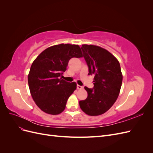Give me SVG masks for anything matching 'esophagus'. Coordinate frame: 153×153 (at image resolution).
<instances>
[{
	"label": "esophagus",
	"mask_w": 153,
	"mask_h": 153,
	"mask_svg": "<svg viewBox=\"0 0 153 153\" xmlns=\"http://www.w3.org/2000/svg\"><path fill=\"white\" fill-rule=\"evenodd\" d=\"M76 88H77V89H83V87L81 86V85H77Z\"/></svg>",
	"instance_id": "esophagus-1"
}]
</instances>
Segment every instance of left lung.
<instances>
[{"label": "left lung", "mask_w": 153, "mask_h": 153, "mask_svg": "<svg viewBox=\"0 0 153 153\" xmlns=\"http://www.w3.org/2000/svg\"><path fill=\"white\" fill-rule=\"evenodd\" d=\"M83 57L89 68V74L94 75V87H85L87 98L79 101L83 112L94 116L104 114L117 100L123 82L118 60L108 51L98 46L83 45Z\"/></svg>", "instance_id": "1"}]
</instances>
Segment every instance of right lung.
I'll list each match as a JSON object with an SVG mask.
<instances>
[{"label":"right lung","mask_w":153,"mask_h":153,"mask_svg":"<svg viewBox=\"0 0 153 153\" xmlns=\"http://www.w3.org/2000/svg\"><path fill=\"white\" fill-rule=\"evenodd\" d=\"M82 57L78 45L59 44L45 50L32 62L28 75L29 89L32 99L44 112L57 115L65 109L76 84L68 82L61 76L69 60Z\"/></svg>","instance_id":"add662e5"}]
</instances>
